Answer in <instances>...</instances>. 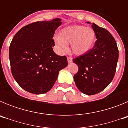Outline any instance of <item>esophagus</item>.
<instances>
[{
    "label": "esophagus",
    "instance_id": "obj_1",
    "mask_svg": "<svg viewBox=\"0 0 128 128\" xmlns=\"http://www.w3.org/2000/svg\"><path fill=\"white\" fill-rule=\"evenodd\" d=\"M67 61L68 63H72V58L71 57H67Z\"/></svg>",
    "mask_w": 128,
    "mask_h": 128
}]
</instances>
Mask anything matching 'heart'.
<instances>
[{"instance_id": "heart-1", "label": "heart", "mask_w": 128, "mask_h": 128, "mask_svg": "<svg viewBox=\"0 0 128 128\" xmlns=\"http://www.w3.org/2000/svg\"><path fill=\"white\" fill-rule=\"evenodd\" d=\"M96 40V34L93 29L83 26H68L64 28L54 38L59 49L64 52L67 49V44H70L72 52L81 56L88 52L93 48Z\"/></svg>"}]
</instances>
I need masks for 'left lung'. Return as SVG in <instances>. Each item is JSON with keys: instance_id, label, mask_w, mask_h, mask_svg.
Listing matches in <instances>:
<instances>
[{"instance_id": "8db88e82", "label": "left lung", "mask_w": 128, "mask_h": 128, "mask_svg": "<svg viewBox=\"0 0 128 128\" xmlns=\"http://www.w3.org/2000/svg\"><path fill=\"white\" fill-rule=\"evenodd\" d=\"M92 28L97 38L94 47L73 59L79 68L74 76L76 85L82 93L89 96L99 93L112 82L118 59L117 44L110 32L94 23Z\"/></svg>"}]
</instances>
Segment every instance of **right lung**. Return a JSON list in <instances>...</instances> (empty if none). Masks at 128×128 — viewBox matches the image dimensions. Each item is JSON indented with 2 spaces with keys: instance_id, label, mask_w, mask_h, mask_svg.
Listing matches in <instances>:
<instances>
[{
  "instance_id": "obj_1",
  "label": "right lung",
  "mask_w": 128,
  "mask_h": 128,
  "mask_svg": "<svg viewBox=\"0 0 128 128\" xmlns=\"http://www.w3.org/2000/svg\"><path fill=\"white\" fill-rule=\"evenodd\" d=\"M60 18L36 22L24 26L13 37L9 48L12 75L24 90L34 94L48 92L60 70L68 65L66 56L53 50L52 37Z\"/></svg>"
}]
</instances>
